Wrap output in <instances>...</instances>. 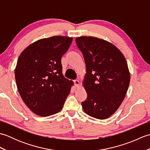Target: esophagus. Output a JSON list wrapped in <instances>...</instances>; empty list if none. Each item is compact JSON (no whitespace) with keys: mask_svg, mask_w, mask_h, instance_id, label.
<instances>
[{"mask_svg":"<svg viewBox=\"0 0 150 150\" xmlns=\"http://www.w3.org/2000/svg\"><path fill=\"white\" fill-rule=\"evenodd\" d=\"M74 84H75V86L76 87H78L79 86V84H80V82H79V80H75L74 81Z\"/></svg>","mask_w":150,"mask_h":150,"instance_id":"1","label":"esophagus"}]
</instances>
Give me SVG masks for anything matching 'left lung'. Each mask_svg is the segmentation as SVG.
Masks as SVG:
<instances>
[{
	"mask_svg": "<svg viewBox=\"0 0 150 150\" xmlns=\"http://www.w3.org/2000/svg\"><path fill=\"white\" fill-rule=\"evenodd\" d=\"M76 44L86 67L83 85L87 98L82 102L84 112L105 119L115 112L128 91L130 74L120 51L108 41L93 37H81Z\"/></svg>",
	"mask_w": 150,
	"mask_h": 150,
	"instance_id": "left-lung-1",
	"label": "left lung"
}]
</instances>
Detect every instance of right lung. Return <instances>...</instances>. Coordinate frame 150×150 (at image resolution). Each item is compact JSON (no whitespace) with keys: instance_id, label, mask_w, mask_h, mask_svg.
I'll use <instances>...</instances> for the list:
<instances>
[{"instance_id":"right-lung-1","label":"right lung","mask_w":150,"mask_h":150,"mask_svg":"<svg viewBox=\"0 0 150 150\" xmlns=\"http://www.w3.org/2000/svg\"><path fill=\"white\" fill-rule=\"evenodd\" d=\"M71 37L54 36L36 41L19 56L15 76L22 99L41 117L62 109L73 82L64 77L61 58L72 42Z\"/></svg>"}]
</instances>
